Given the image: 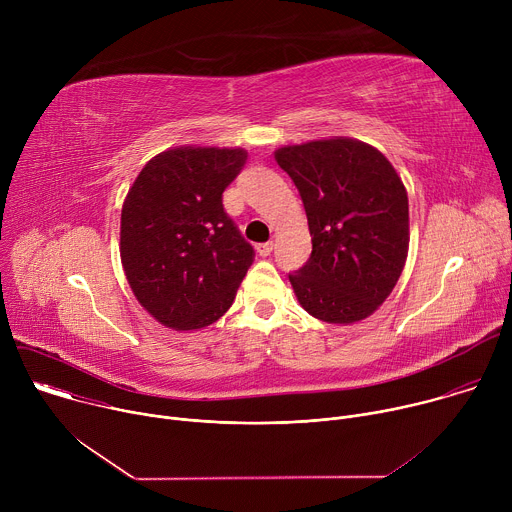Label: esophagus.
Listing matches in <instances>:
<instances>
[{
	"instance_id": "1",
	"label": "esophagus",
	"mask_w": 512,
	"mask_h": 512,
	"mask_svg": "<svg viewBox=\"0 0 512 512\" xmlns=\"http://www.w3.org/2000/svg\"><path fill=\"white\" fill-rule=\"evenodd\" d=\"M255 249H257V253H259L261 257H267V255H271V251H273V243H271V241H269V243H259Z\"/></svg>"
}]
</instances>
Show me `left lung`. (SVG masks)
Wrapping results in <instances>:
<instances>
[{
    "mask_svg": "<svg viewBox=\"0 0 512 512\" xmlns=\"http://www.w3.org/2000/svg\"><path fill=\"white\" fill-rule=\"evenodd\" d=\"M300 190L312 255L289 275L300 306L328 324L369 318L389 298L409 251L407 190L373 145L332 137L275 150Z\"/></svg>",
    "mask_w": 512,
    "mask_h": 512,
    "instance_id": "8db88e82",
    "label": "left lung"
}]
</instances>
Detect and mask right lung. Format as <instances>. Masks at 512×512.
<instances>
[{
    "mask_svg": "<svg viewBox=\"0 0 512 512\" xmlns=\"http://www.w3.org/2000/svg\"><path fill=\"white\" fill-rule=\"evenodd\" d=\"M243 148L180 145L154 156L121 208V263L133 296L162 326L188 332L231 306L255 259L223 208Z\"/></svg>",
    "mask_w": 512,
    "mask_h": 512,
    "instance_id": "add662e5",
    "label": "right lung"
}]
</instances>
